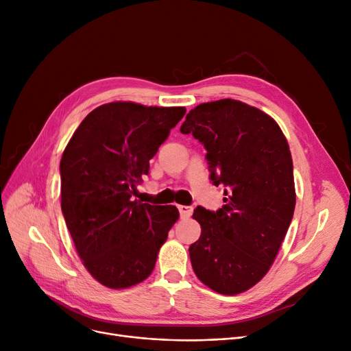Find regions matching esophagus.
<instances>
[{
  "mask_svg": "<svg viewBox=\"0 0 351 351\" xmlns=\"http://www.w3.org/2000/svg\"><path fill=\"white\" fill-rule=\"evenodd\" d=\"M180 217H189L192 215V208L191 206H185V205H179L178 206Z\"/></svg>",
  "mask_w": 351,
  "mask_h": 351,
  "instance_id": "esophagus-1",
  "label": "esophagus"
}]
</instances>
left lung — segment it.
<instances>
[{"mask_svg":"<svg viewBox=\"0 0 351 351\" xmlns=\"http://www.w3.org/2000/svg\"><path fill=\"white\" fill-rule=\"evenodd\" d=\"M180 132L205 146L210 180L225 188L222 208L193 212L202 228L189 247L193 271L217 293H242L267 273L293 219L287 141L273 118L234 99L197 105Z\"/></svg>","mask_w":351,"mask_h":351,"instance_id":"1","label":"left lung"}]
</instances>
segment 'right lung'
<instances>
[{"instance_id": "right-lung-1", "label": "right lung", "mask_w": 351, "mask_h": 351, "mask_svg": "<svg viewBox=\"0 0 351 351\" xmlns=\"http://www.w3.org/2000/svg\"><path fill=\"white\" fill-rule=\"evenodd\" d=\"M185 112L183 106L105 104L86 115L65 147L62 215L84 266L106 287L143 282L179 217L176 206L141 204L132 196Z\"/></svg>"}]
</instances>
